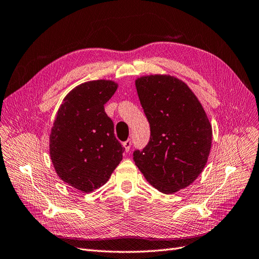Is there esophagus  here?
Here are the masks:
<instances>
[{"label": "esophagus", "instance_id": "34e87169", "mask_svg": "<svg viewBox=\"0 0 259 259\" xmlns=\"http://www.w3.org/2000/svg\"><path fill=\"white\" fill-rule=\"evenodd\" d=\"M123 146H124L125 152H129L130 147H131V140H127V141L123 142Z\"/></svg>", "mask_w": 259, "mask_h": 259}]
</instances>
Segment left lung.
<instances>
[{
    "label": "left lung",
    "instance_id": "left-lung-1",
    "mask_svg": "<svg viewBox=\"0 0 259 259\" xmlns=\"http://www.w3.org/2000/svg\"><path fill=\"white\" fill-rule=\"evenodd\" d=\"M151 138L134 160L145 179L165 194L187 188L201 175L211 147V124L191 89L172 76L136 80Z\"/></svg>",
    "mask_w": 259,
    "mask_h": 259
}]
</instances>
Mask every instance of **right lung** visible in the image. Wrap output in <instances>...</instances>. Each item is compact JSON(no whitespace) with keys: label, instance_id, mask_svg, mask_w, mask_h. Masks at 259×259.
I'll list each match as a JSON object with an SVG mask.
<instances>
[{"label":"right lung","instance_id":"1","mask_svg":"<svg viewBox=\"0 0 259 259\" xmlns=\"http://www.w3.org/2000/svg\"><path fill=\"white\" fill-rule=\"evenodd\" d=\"M110 80H93L71 90L58 109L50 136L55 171L70 187L92 192L105 184L122 159L104 105L117 90Z\"/></svg>","mask_w":259,"mask_h":259}]
</instances>
